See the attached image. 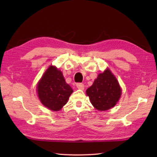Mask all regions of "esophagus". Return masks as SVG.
I'll use <instances>...</instances> for the list:
<instances>
[{"instance_id": "obj_1", "label": "esophagus", "mask_w": 157, "mask_h": 157, "mask_svg": "<svg viewBox=\"0 0 157 157\" xmlns=\"http://www.w3.org/2000/svg\"><path fill=\"white\" fill-rule=\"evenodd\" d=\"M76 86L78 89H80V90H84V84L82 83H78L76 84Z\"/></svg>"}]
</instances>
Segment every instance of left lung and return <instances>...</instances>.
<instances>
[{"label": "left lung", "instance_id": "left-lung-1", "mask_svg": "<svg viewBox=\"0 0 157 157\" xmlns=\"http://www.w3.org/2000/svg\"><path fill=\"white\" fill-rule=\"evenodd\" d=\"M121 92L118 80L109 68L98 75L86 91L93 106L99 111L113 107L120 99Z\"/></svg>", "mask_w": 157, "mask_h": 157}]
</instances>
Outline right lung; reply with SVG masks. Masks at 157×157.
<instances>
[{
  "instance_id": "obj_1",
  "label": "right lung",
  "mask_w": 157,
  "mask_h": 157,
  "mask_svg": "<svg viewBox=\"0 0 157 157\" xmlns=\"http://www.w3.org/2000/svg\"><path fill=\"white\" fill-rule=\"evenodd\" d=\"M41 102L49 109L59 111L68 102L73 89L66 83L61 71L50 66L37 84Z\"/></svg>"
}]
</instances>
